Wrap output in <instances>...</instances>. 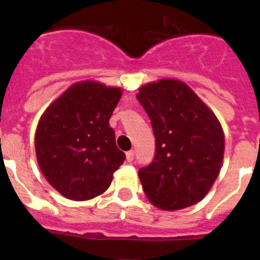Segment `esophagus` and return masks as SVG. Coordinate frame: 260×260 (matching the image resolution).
Here are the masks:
<instances>
[{
    "mask_svg": "<svg viewBox=\"0 0 260 260\" xmlns=\"http://www.w3.org/2000/svg\"><path fill=\"white\" fill-rule=\"evenodd\" d=\"M133 158H135V151H128L127 153H125V159H127V162H132Z\"/></svg>",
    "mask_w": 260,
    "mask_h": 260,
    "instance_id": "1",
    "label": "esophagus"
}]
</instances>
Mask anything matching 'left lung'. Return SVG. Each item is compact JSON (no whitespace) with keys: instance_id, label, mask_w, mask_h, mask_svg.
I'll return each mask as SVG.
<instances>
[{"instance_id":"1","label":"left lung","mask_w":260,"mask_h":260,"mask_svg":"<svg viewBox=\"0 0 260 260\" xmlns=\"http://www.w3.org/2000/svg\"><path fill=\"white\" fill-rule=\"evenodd\" d=\"M137 99L151 119L156 154L138 171L149 203L167 211L200 203L217 179L225 136L219 119L186 83L159 79L140 86Z\"/></svg>"}]
</instances>
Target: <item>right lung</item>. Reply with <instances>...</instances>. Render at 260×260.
Masks as SVG:
<instances>
[{
    "label": "right lung",
    "mask_w": 260,
    "mask_h": 260,
    "mask_svg": "<svg viewBox=\"0 0 260 260\" xmlns=\"http://www.w3.org/2000/svg\"><path fill=\"white\" fill-rule=\"evenodd\" d=\"M122 88L96 80L70 85L45 109L35 132L39 167L64 198L85 201L102 195L124 162L109 118Z\"/></svg>",
    "instance_id": "add662e5"
}]
</instances>
